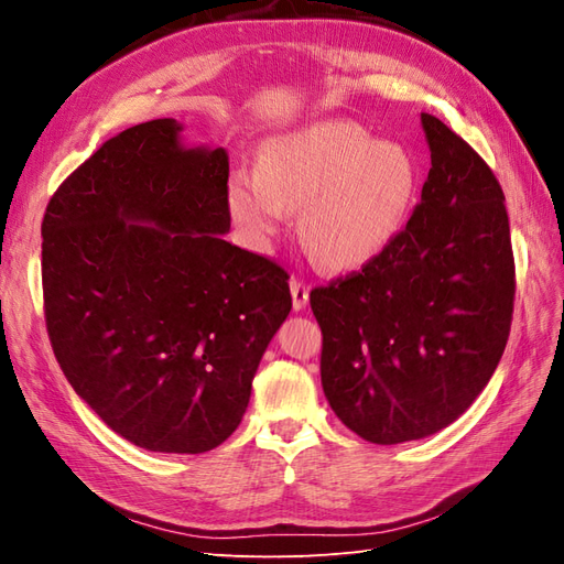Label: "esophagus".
<instances>
[{"mask_svg":"<svg viewBox=\"0 0 564 564\" xmlns=\"http://www.w3.org/2000/svg\"><path fill=\"white\" fill-rule=\"evenodd\" d=\"M289 289H292V303H294V311L305 308V303H308V296H311V289H308V284H305L303 280L292 278V282H289Z\"/></svg>","mask_w":564,"mask_h":564,"instance_id":"esophagus-1","label":"esophagus"}]
</instances>
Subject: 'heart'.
I'll return each instance as SVG.
<instances>
[{
  "label": "heart",
  "instance_id": "heart-1",
  "mask_svg": "<svg viewBox=\"0 0 564 564\" xmlns=\"http://www.w3.org/2000/svg\"><path fill=\"white\" fill-rule=\"evenodd\" d=\"M419 166L395 141L355 122L324 119L272 139L259 176L237 174L228 209L247 240L265 249L301 212L303 247L329 270H355L381 256L412 214Z\"/></svg>",
  "mask_w": 564,
  "mask_h": 564
}]
</instances>
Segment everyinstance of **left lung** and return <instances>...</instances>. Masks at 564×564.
<instances>
[{"mask_svg": "<svg viewBox=\"0 0 564 564\" xmlns=\"http://www.w3.org/2000/svg\"><path fill=\"white\" fill-rule=\"evenodd\" d=\"M431 172L392 245L311 292L334 414L373 445L447 429L480 395L510 334L516 261L487 162L421 112Z\"/></svg>", "mask_w": 564, "mask_h": 564, "instance_id": "obj_1", "label": "left lung"}]
</instances>
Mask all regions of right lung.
Segmentation results:
<instances>
[{
	"instance_id": "add662e5",
	"label": "right lung",
	"mask_w": 564,
	"mask_h": 564,
	"mask_svg": "<svg viewBox=\"0 0 564 564\" xmlns=\"http://www.w3.org/2000/svg\"><path fill=\"white\" fill-rule=\"evenodd\" d=\"M176 119L106 141L42 220L44 317L77 395L135 447L202 454L240 425L292 311L282 265L224 240L228 155Z\"/></svg>"
}]
</instances>
